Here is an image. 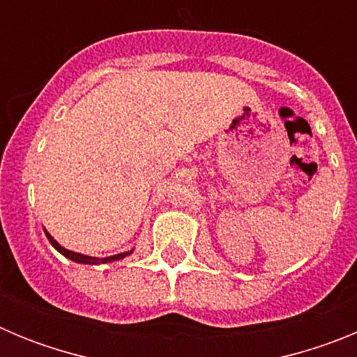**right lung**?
Segmentation results:
<instances>
[{"label": "right lung", "instance_id": "1", "mask_svg": "<svg viewBox=\"0 0 357 357\" xmlns=\"http://www.w3.org/2000/svg\"><path fill=\"white\" fill-rule=\"evenodd\" d=\"M44 234H46V238H48V241L52 243V247L55 248L56 252H61L64 257H68V259H71L73 263H80V264H105V263H114V261H119V259H125L127 255H130L132 252H134V248L128 252H121V254H114V255H109V257H93V255H85V254H78V252H71L68 250V248H64L62 245H59V241L56 239H53V236L50 234L48 230L44 229Z\"/></svg>", "mask_w": 357, "mask_h": 357}]
</instances>
